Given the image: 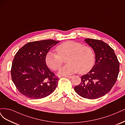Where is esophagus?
<instances>
[{"label":"esophagus","mask_w":125,"mask_h":125,"mask_svg":"<svg viewBox=\"0 0 125 125\" xmlns=\"http://www.w3.org/2000/svg\"><path fill=\"white\" fill-rule=\"evenodd\" d=\"M65 77L66 78H72V77H73V76H65Z\"/></svg>","instance_id":"34e87169"}]
</instances>
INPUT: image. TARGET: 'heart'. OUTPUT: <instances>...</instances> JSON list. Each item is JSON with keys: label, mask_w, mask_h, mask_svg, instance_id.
<instances>
[{"label": "heart", "mask_w": 125, "mask_h": 125, "mask_svg": "<svg viewBox=\"0 0 125 125\" xmlns=\"http://www.w3.org/2000/svg\"><path fill=\"white\" fill-rule=\"evenodd\" d=\"M57 53L49 51L46 54L45 61L47 66L57 71L62 66L63 59L67 57V64L59 72L61 75H71L79 72V74L88 73L93 68L95 63V54L92 48L74 41H66L59 45Z\"/></svg>", "instance_id": "heart-1"}]
</instances>
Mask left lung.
Listing matches in <instances>:
<instances>
[{
    "label": "left lung",
    "instance_id": "8db88e82",
    "mask_svg": "<svg viewBox=\"0 0 125 125\" xmlns=\"http://www.w3.org/2000/svg\"><path fill=\"white\" fill-rule=\"evenodd\" d=\"M95 53V65L88 74L82 76L81 83L74 90L82 97L95 99L109 92L115 83L119 71V63L114 50L98 39L84 40Z\"/></svg>",
    "mask_w": 125,
    "mask_h": 125
}]
</instances>
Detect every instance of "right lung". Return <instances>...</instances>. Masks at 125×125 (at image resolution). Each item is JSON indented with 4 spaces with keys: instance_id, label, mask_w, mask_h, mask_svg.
Instances as JSON below:
<instances>
[{
    "instance_id": "obj_1",
    "label": "right lung",
    "mask_w": 125,
    "mask_h": 125,
    "mask_svg": "<svg viewBox=\"0 0 125 125\" xmlns=\"http://www.w3.org/2000/svg\"><path fill=\"white\" fill-rule=\"evenodd\" d=\"M60 41L52 39L31 42L18 50L12 64V80L18 91L26 97L39 99L51 94L59 78L48 67L45 58Z\"/></svg>"
}]
</instances>
